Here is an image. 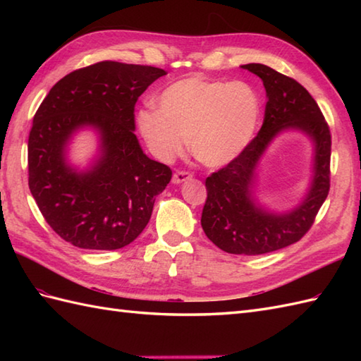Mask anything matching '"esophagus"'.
Listing matches in <instances>:
<instances>
[{"label":"esophagus","mask_w":361,"mask_h":361,"mask_svg":"<svg viewBox=\"0 0 361 361\" xmlns=\"http://www.w3.org/2000/svg\"><path fill=\"white\" fill-rule=\"evenodd\" d=\"M190 178H192V173H190L189 171H176L172 176V181L175 183V185H180V183L190 180Z\"/></svg>","instance_id":"34e87169"}]
</instances>
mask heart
<instances>
[{"label": "heart", "mask_w": 361, "mask_h": 361, "mask_svg": "<svg viewBox=\"0 0 361 361\" xmlns=\"http://www.w3.org/2000/svg\"><path fill=\"white\" fill-rule=\"evenodd\" d=\"M260 99L250 83L189 75L159 94V110L137 113V126L161 159L178 155L190 141L197 161L208 167L231 163L256 133Z\"/></svg>", "instance_id": "b5f03b06"}]
</instances>
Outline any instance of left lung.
Here are the masks:
<instances>
[{"label": "left lung", "instance_id": "left-lung-1", "mask_svg": "<svg viewBox=\"0 0 361 361\" xmlns=\"http://www.w3.org/2000/svg\"><path fill=\"white\" fill-rule=\"evenodd\" d=\"M242 68L264 82L268 97L264 124L239 157L206 178L208 197L202 226L220 250L257 256L301 240L312 228L331 189L332 135L315 99L301 83L267 65L248 63ZM290 126L302 129L316 141V176L306 200L296 210L278 216L257 209L250 202L249 188L266 145L276 133Z\"/></svg>", "mask_w": 361, "mask_h": 361}]
</instances>
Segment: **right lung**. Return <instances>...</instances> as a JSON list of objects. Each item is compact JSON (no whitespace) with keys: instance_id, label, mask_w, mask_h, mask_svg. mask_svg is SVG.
Returning <instances> with one entry per match:
<instances>
[{"instance_id":"obj_1","label":"right lung","mask_w":361,"mask_h":361,"mask_svg":"<svg viewBox=\"0 0 361 361\" xmlns=\"http://www.w3.org/2000/svg\"><path fill=\"white\" fill-rule=\"evenodd\" d=\"M164 74L105 60L66 74L38 106L27 141L29 189L48 225L74 247L119 250L147 226L172 171L144 155L135 105ZM83 125L102 132L103 157L79 174L64 163V145Z\"/></svg>"}]
</instances>
